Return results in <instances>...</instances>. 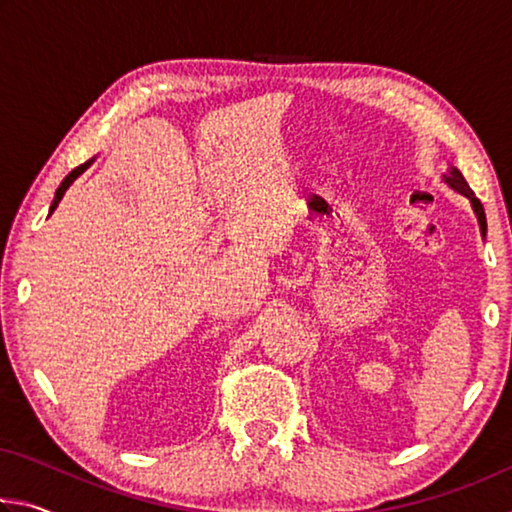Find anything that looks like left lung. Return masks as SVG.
<instances>
[{
  "label": "left lung",
  "instance_id": "obj_1",
  "mask_svg": "<svg viewBox=\"0 0 512 512\" xmlns=\"http://www.w3.org/2000/svg\"><path fill=\"white\" fill-rule=\"evenodd\" d=\"M445 183L452 187V189H456L458 194H463L465 198H470V203H472V207H474V212H476V216H479V225H481V235H485V228H488V225H485V212H483V205H481V201L479 198L474 196V192L470 189V185H467V180L463 178V173L458 171V169H452L445 176Z\"/></svg>",
  "mask_w": 512,
  "mask_h": 512
}]
</instances>
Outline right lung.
Here are the masks:
<instances>
[{"label": "right lung", "mask_w": 512, "mask_h": 512, "mask_svg": "<svg viewBox=\"0 0 512 512\" xmlns=\"http://www.w3.org/2000/svg\"><path fill=\"white\" fill-rule=\"evenodd\" d=\"M88 167H90V160H88V162H83V164H81V167H76L74 171H69V176H65V180H63V183H60V187L56 189L54 203H51V210H49V212H54V210H56V207H58V203H60V198H63V194L67 192V187H69V185H72V183H74V180H76V178H79V176H81V173H83L85 169H88Z\"/></svg>", "instance_id": "1"}]
</instances>
